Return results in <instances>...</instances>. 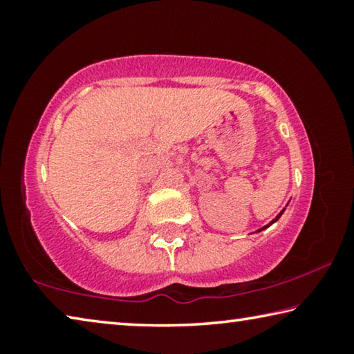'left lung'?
<instances>
[{
	"label": "left lung",
	"instance_id": "left-lung-1",
	"mask_svg": "<svg viewBox=\"0 0 354 354\" xmlns=\"http://www.w3.org/2000/svg\"><path fill=\"white\" fill-rule=\"evenodd\" d=\"M283 212H284V209H283V211H281L278 215H277V217H274L272 221H270V223H268V225H266V226H263V227H261V230H257V232H259V231H263V230H267V227L268 226H270V225H273L274 223V221H278V218L281 217V215H283Z\"/></svg>",
	"mask_w": 354,
	"mask_h": 354
}]
</instances>
